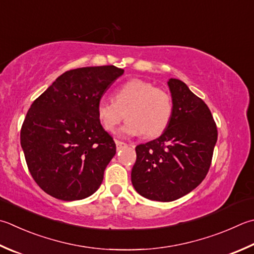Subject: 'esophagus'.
Segmentation results:
<instances>
[{"instance_id": "1", "label": "esophagus", "mask_w": 254, "mask_h": 254, "mask_svg": "<svg viewBox=\"0 0 254 254\" xmlns=\"http://www.w3.org/2000/svg\"><path fill=\"white\" fill-rule=\"evenodd\" d=\"M115 142H116L117 149H122V148H125V147H127V146H128L126 142H123V141H119V140H116Z\"/></svg>"}]
</instances>
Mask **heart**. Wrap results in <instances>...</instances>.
I'll return each mask as SVG.
<instances>
[{"label":"heart","instance_id":"obj_1","mask_svg":"<svg viewBox=\"0 0 254 254\" xmlns=\"http://www.w3.org/2000/svg\"><path fill=\"white\" fill-rule=\"evenodd\" d=\"M97 118L105 130L115 131L124 117L119 133L133 137L143 133L146 138L160 136L168 127L172 115V99L166 90L141 79H131L115 90L113 102L100 100Z\"/></svg>","mask_w":254,"mask_h":254}]
</instances>
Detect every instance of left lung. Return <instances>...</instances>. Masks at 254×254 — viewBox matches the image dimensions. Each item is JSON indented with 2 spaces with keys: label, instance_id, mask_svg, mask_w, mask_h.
<instances>
[{
  "label": "left lung",
  "instance_id": "8db88e82",
  "mask_svg": "<svg viewBox=\"0 0 254 254\" xmlns=\"http://www.w3.org/2000/svg\"><path fill=\"white\" fill-rule=\"evenodd\" d=\"M172 115L156 139L136 147L133 188L142 197L168 202L202 183L211 165L218 130L211 112L180 79L170 78Z\"/></svg>",
  "mask_w": 254,
  "mask_h": 254
}]
</instances>
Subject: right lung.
<instances>
[{
	"mask_svg": "<svg viewBox=\"0 0 254 254\" xmlns=\"http://www.w3.org/2000/svg\"><path fill=\"white\" fill-rule=\"evenodd\" d=\"M123 74L114 65L67 70L31 105L21 146L33 179L52 197L80 200L102 185L116 145L96 108Z\"/></svg>",
	"mask_w": 254,
	"mask_h": 254,
	"instance_id": "obj_1",
	"label": "right lung"
}]
</instances>
